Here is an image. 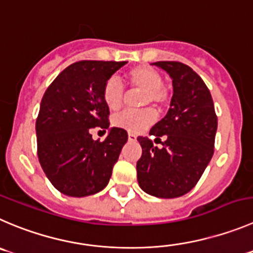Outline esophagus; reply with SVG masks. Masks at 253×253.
Wrapping results in <instances>:
<instances>
[{
  "mask_svg": "<svg viewBox=\"0 0 253 253\" xmlns=\"http://www.w3.org/2000/svg\"><path fill=\"white\" fill-rule=\"evenodd\" d=\"M128 139H129V141H135V140H136V135H135V134H131V133H129V135H128Z\"/></svg>",
  "mask_w": 253,
  "mask_h": 253,
  "instance_id": "34e87169",
  "label": "esophagus"
}]
</instances>
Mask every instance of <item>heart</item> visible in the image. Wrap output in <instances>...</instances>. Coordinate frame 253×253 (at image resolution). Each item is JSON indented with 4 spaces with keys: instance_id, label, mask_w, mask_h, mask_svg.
<instances>
[{
    "instance_id": "b5f03b06",
    "label": "heart",
    "mask_w": 253,
    "mask_h": 253,
    "mask_svg": "<svg viewBox=\"0 0 253 253\" xmlns=\"http://www.w3.org/2000/svg\"><path fill=\"white\" fill-rule=\"evenodd\" d=\"M125 78L128 79L131 86L143 90L141 105L146 107L154 104L161 107L169 99L167 89L163 86V77L156 69L149 66H138L126 72ZM103 100L110 110L120 109L124 99V90L115 78H109L103 86ZM155 120V113L153 109L129 110L115 115L113 124L117 128L124 129L128 133L139 134L148 129Z\"/></svg>"
}]
</instances>
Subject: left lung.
<instances>
[{
    "label": "left lung",
    "instance_id": "8db88e82",
    "mask_svg": "<svg viewBox=\"0 0 253 253\" xmlns=\"http://www.w3.org/2000/svg\"><path fill=\"white\" fill-rule=\"evenodd\" d=\"M153 64L171 77L174 94L169 112L150 129V135L163 146H154L149 138H138L143 154L136 163V174L146 194L172 199L187 194L210 163L217 117L210 90L192 68L174 61Z\"/></svg>",
    "mask_w": 253,
    "mask_h": 253
}]
</instances>
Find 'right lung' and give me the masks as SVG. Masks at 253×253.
Returning a JSON list of instances; mask_svg holds the SVG:
<instances>
[{
    "instance_id": "right-lung-1",
    "label": "right lung",
    "mask_w": 253,
    "mask_h": 253,
    "mask_svg": "<svg viewBox=\"0 0 253 253\" xmlns=\"http://www.w3.org/2000/svg\"><path fill=\"white\" fill-rule=\"evenodd\" d=\"M128 62L79 61L50 83L36 120L38 160L62 194L83 197L102 191L128 140L124 129L112 128L104 141H94L90 129L109 128V108L103 100L104 83Z\"/></svg>"
}]
</instances>
